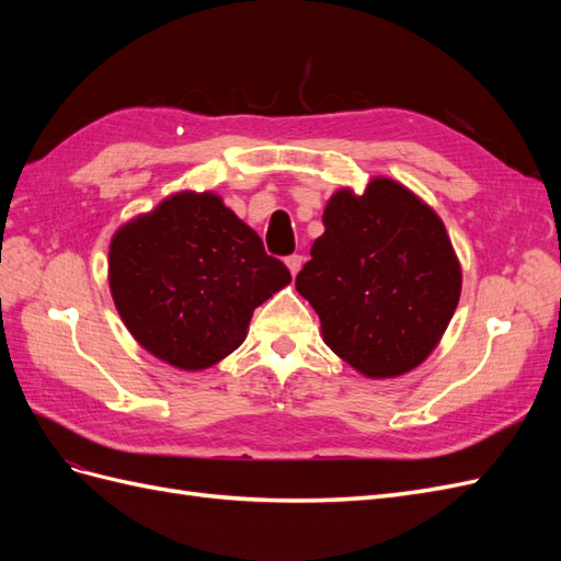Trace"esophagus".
Here are the masks:
<instances>
[{"instance_id":"obj_1","label":"esophagus","mask_w":561,"mask_h":561,"mask_svg":"<svg viewBox=\"0 0 561 561\" xmlns=\"http://www.w3.org/2000/svg\"><path fill=\"white\" fill-rule=\"evenodd\" d=\"M285 264H287V268H290V274L293 276H297L299 271H301V264H304V257L301 254H290V257L285 260Z\"/></svg>"}]
</instances>
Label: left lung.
Instances as JSON below:
<instances>
[{
    "label": "left lung",
    "instance_id": "8db88e82",
    "mask_svg": "<svg viewBox=\"0 0 561 561\" xmlns=\"http://www.w3.org/2000/svg\"><path fill=\"white\" fill-rule=\"evenodd\" d=\"M325 231L295 280L322 342L367 379L419 367L461 297V262L439 215L402 182L377 175L363 194L336 190Z\"/></svg>",
    "mask_w": 561,
    "mask_h": 561
}]
</instances>
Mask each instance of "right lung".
Here are the masks:
<instances>
[{
	"instance_id": "1",
	"label": "right lung",
	"mask_w": 561,
	"mask_h": 561,
	"mask_svg": "<svg viewBox=\"0 0 561 561\" xmlns=\"http://www.w3.org/2000/svg\"><path fill=\"white\" fill-rule=\"evenodd\" d=\"M107 278L126 330L175 369L201 371L239 348L252 311L293 276L215 192H175L118 227Z\"/></svg>"
}]
</instances>
